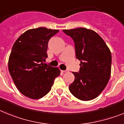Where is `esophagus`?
<instances>
[{
  "label": "esophagus",
  "mask_w": 124,
  "mask_h": 124,
  "mask_svg": "<svg viewBox=\"0 0 124 124\" xmlns=\"http://www.w3.org/2000/svg\"><path fill=\"white\" fill-rule=\"evenodd\" d=\"M62 72H67V70H62Z\"/></svg>",
  "instance_id": "esophagus-1"
}]
</instances>
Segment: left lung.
Listing matches in <instances>:
<instances>
[{"label": "left lung", "mask_w": 124, "mask_h": 124, "mask_svg": "<svg viewBox=\"0 0 124 124\" xmlns=\"http://www.w3.org/2000/svg\"><path fill=\"white\" fill-rule=\"evenodd\" d=\"M75 43L76 57L80 61L79 72L69 85L72 94L79 100L94 99L107 85L111 75L112 55L107 44L95 31L86 28L63 30Z\"/></svg>", "instance_id": "left-lung-1"}]
</instances>
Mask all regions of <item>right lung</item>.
<instances>
[{"mask_svg":"<svg viewBox=\"0 0 124 124\" xmlns=\"http://www.w3.org/2000/svg\"><path fill=\"white\" fill-rule=\"evenodd\" d=\"M39 27L28 30L16 40L9 55L8 67L13 81L21 93L39 99L50 92L61 71L44 63L48 42L59 32Z\"/></svg>","mask_w":124,"mask_h":124,"instance_id":"obj_1","label":"right lung"}]
</instances>
